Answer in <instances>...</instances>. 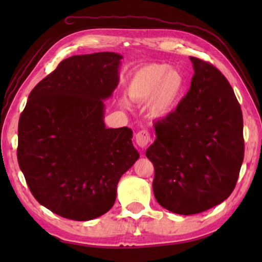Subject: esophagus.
<instances>
[{"mask_svg": "<svg viewBox=\"0 0 262 262\" xmlns=\"http://www.w3.org/2000/svg\"><path fill=\"white\" fill-rule=\"evenodd\" d=\"M150 142V134L146 130H142L137 133L136 136V143L140 147H145Z\"/></svg>", "mask_w": 262, "mask_h": 262, "instance_id": "esophagus-1", "label": "esophagus"}]
</instances>
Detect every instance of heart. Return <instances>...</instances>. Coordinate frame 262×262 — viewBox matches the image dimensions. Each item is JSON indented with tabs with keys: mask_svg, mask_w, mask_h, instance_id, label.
I'll use <instances>...</instances> for the list:
<instances>
[{
	"mask_svg": "<svg viewBox=\"0 0 262 262\" xmlns=\"http://www.w3.org/2000/svg\"><path fill=\"white\" fill-rule=\"evenodd\" d=\"M187 80L177 69L167 63H148L134 70L126 84V94L131 100L147 101L148 114L155 119L170 116L185 96ZM122 108H129V101L119 100Z\"/></svg>",
	"mask_w": 262,
	"mask_h": 262,
	"instance_id": "1",
	"label": "heart"
}]
</instances>
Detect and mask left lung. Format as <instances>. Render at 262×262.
I'll use <instances>...</instances> for the list:
<instances>
[{
  "mask_svg": "<svg viewBox=\"0 0 262 262\" xmlns=\"http://www.w3.org/2000/svg\"><path fill=\"white\" fill-rule=\"evenodd\" d=\"M194 74L186 97L155 124L146 149L153 191L170 212L191 215L226 200L244 160L243 114L232 86L208 62L190 57Z\"/></svg>",
  "mask_w": 262,
  "mask_h": 262,
  "instance_id": "1",
  "label": "left lung"
}]
</instances>
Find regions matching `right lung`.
<instances>
[{
	"instance_id": "obj_1",
	"label": "right lung",
	"mask_w": 262,
	"mask_h": 262,
	"mask_svg": "<svg viewBox=\"0 0 262 262\" xmlns=\"http://www.w3.org/2000/svg\"><path fill=\"white\" fill-rule=\"evenodd\" d=\"M122 58L96 52L63 60L31 91L20 115L19 168L35 199L62 217L107 213L119 180L140 157L130 128L104 122Z\"/></svg>"
}]
</instances>
